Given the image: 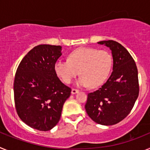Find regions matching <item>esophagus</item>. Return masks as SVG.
<instances>
[{"label": "esophagus", "instance_id": "esophagus-1", "mask_svg": "<svg viewBox=\"0 0 150 150\" xmlns=\"http://www.w3.org/2000/svg\"><path fill=\"white\" fill-rule=\"evenodd\" d=\"M77 92H79V90L76 89V88H72V90H71V93H72L73 95L77 93Z\"/></svg>", "mask_w": 150, "mask_h": 150}]
</instances>
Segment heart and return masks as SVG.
<instances>
[{
    "mask_svg": "<svg viewBox=\"0 0 150 150\" xmlns=\"http://www.w3.org/2000/svg\"><path fill=\"white\" fill-rule=\"evenodd\" d=\"M112 66V58L109 52L92 47H81L71 52L67 60H58L54 70L59 79L69 84L78 74L79 86L98 87L108 77Z\"/></svg>",
    "mask_w": 150,
    "mask_h": 150,
    "instance_id": "obj_1",
    "label": "heart"
}]
</instances>
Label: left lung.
Listing matches in <instances>:
<instances>
[{"mask_svg":"<svg viewBox=\"0 0 150 150\" xmlns=\"http://www.w3.org/2000/svg\"><path fill=\"white\" fill-rule=\"evenodd\" d=\"M112 51V72L100 88L88 94L85 108L98 124L112 125L130 113L139 95L138 72L134 60L128 50L114 40H104Z\"/></svg>","mask_w":150,"mask_h":150,"instance_id":"obj_1","label":"left lung"}]
</instances>
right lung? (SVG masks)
<instances>
[{"instance_id": "obj_1", "label": "right lung", "mask_w": 150, "mask_h": 150, "mask_svg": "<svg viewBox=\"0 0 150 150\" xmlns=\"http://www.w3.org/2000/svg\"><path fill=\"white\" fill-rule=\"evenodd\" d=\"M62 46L38 45L20 62L14 79V101L22 122L46 132L59 122L71 88L61 82L54 70Z\"/></svg>"}]
</instances>
